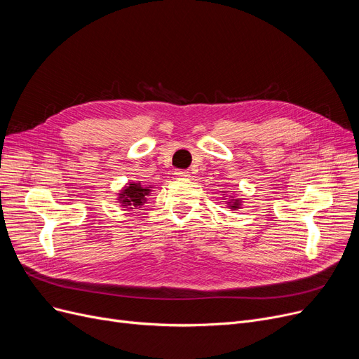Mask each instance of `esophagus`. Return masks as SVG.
Returning <instances> with one entry per match:
<instances>
[{
    "mask_svg": "<svg viewBox=\"0 0 359 359\" xmlns=\"http://www.w3.org/2000/svg\"><path fill=\"white\" fill-rule=\"evenodd\" d=\"M175 175L180 177V178H189L190 172H189V170H177Z\"/></svg>",
    "mask_w": 359,
    "mask_h": 359,
    "instance_id": "34e87169",
    "label": "esophagus"
}]
</instances>
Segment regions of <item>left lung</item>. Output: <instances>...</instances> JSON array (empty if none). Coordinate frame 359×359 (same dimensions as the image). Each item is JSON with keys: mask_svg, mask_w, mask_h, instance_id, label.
Returning <instances> with one entry per match:
<instances>
[{"mask_svg": "<svg viewBox=\"0 0 359 359\" xmlns=\"http://www.w3.org/2000/svg\"><path fill=\"white\" fill-rule=\"evenodd\" d=\"M228 203L231 204V206H229V208L235 210V209H240V204H241V200H240V198H232V200H229Z\"/></svg>", "mask_w": 359, "mask_h": 359, "instance_id": "1", "label": "left lung"}]
</instances>
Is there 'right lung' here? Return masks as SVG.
<instances>
[{"mask_svg": "<svg viewBox=\"0 0 359 359\" xmlns=\"http://www.w3.org/2000/svg\"><path fill=\"white\" fill-rule=\"evenodd\" d=\"M150 189L149 187L140 185V182H133L124 187V190L119 193V203L123 204L124 208H137L142 206V204L147 200L146 197L149 196Z\"/></svg>", "mask_w": 359, "mask_h": 359, "instance_id": "right-lung-1", "label": "right lung"}]
</instances>
